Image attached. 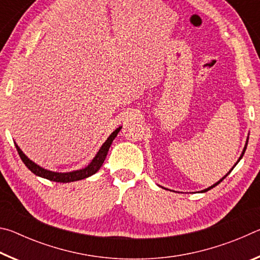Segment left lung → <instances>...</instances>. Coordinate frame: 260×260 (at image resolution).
<instances>
[{"label": "left lung", "mask_w": 260, "mask_h": 260, "mask_svg": "<svg viewBox=\"0 0 260 260\" xmlns=\"http://www.w3.org/2000/svg\"><path fill=\"white\" fill-rule=\"evenodd\" d=\"M248 141H249V135H248V138H246V142H245V146H244V148H243V151H242V153H241V156L239 157V159H237V161L235 162V164H234V166H233L232 167V169L230 170V171H228V173L226 174V175H223V177L221 178V179H220L219 180V181H217V182H215V183H213L212 184V186H211V187H209V188H206V189H203V190H201L200 192H205V191H208V190H210V189H212L213 187H215V186H217V184H219L220 182H221L222 181V180L223 179H225L226 177H227V175L228 174H230L231 172H232V171H233V169H234V167L237 165V164H239V161L242 159V157H243V155H244V152H245V149H246V146H248ZM158 186H159V184H158ZM159 187H161V186H159ZM161 188H164V189H166V190H170V189H167V188H165V187H161Z\"/></svg>", "instance_id": "8db88e82"}]
</instances>
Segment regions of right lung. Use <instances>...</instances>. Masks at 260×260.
Returning a JSON list of instances; mask_svg holds the SVG:
<instances>
[{
    "instance_id": "1",
    "label": "right lung",
    "mask_w": 260,
    "mask_h": 260,
    "mask_svg": "<svg viewBox=\"0 0 260 260\" xmlns=\"http://www.w3.org/2000/svg\"><path fill=\"white\" fill-rule=\"evenodd\" d=\"M122 126H119L117 129H114L111 134L109 135V138L105 140V142L101 146L100 150L96 153L95 157L91 159V161L88 164L87 166L83 167V169L80 170H76V171H71V172H55V171H50L47 170L45 167H42L40 165H38L37 162H34L33 160H30L29 158L25 155V153L21 151V149L18 147V144L15 142V146L17 151H18L19 156L23 160L26 167L30 171V172L34 173L38 177L50 180V181H55V182H63V183H68V182H73V181H79V180L86 179L88 177H91V175L95 174L98 171L101 169V166L103 165V162L105 160V157L108 155V151L111 144L113 142V140L116 139V136L119 133Z\"/></svg>"
}]
</instances>
